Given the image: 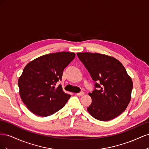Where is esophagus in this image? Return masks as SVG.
<instances>
[{"instance_id": "34e87169", "label": "esophagus", "mask_w": 149, "mask_h": 149, "mask_svg": "<svg viewBox=\"0 0 149 149\" xmlns=\"http://www.w3.org/2000/svg\"><path fill=\"white\" fill-rule=\"evenodd\" d=\"M84 93L83 91H81V92H80V93H77V94H76V95H77V96H83V95H84Z\"/></svg>"}]
</instances>
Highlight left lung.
Segmentation results:
<instances>
[{
	"mask_svg": "<svg viewBox=\"0 0 149 149\" xmlns=\"http://www.w3.org/2000/svg\"><path fill=\"white\" fill-rule=\"evenodd\" d=\"M77 55L96 82V88L88 94L92 102L87 111L101 121L114 119L125 110L131 100V78L114 57L89 52L77 53Z\"/></svg>",
	"mask_w": 149,
	"mask_h": 149,
	"instance_id": "1",
	"label": "left lung"
}]
</instances>
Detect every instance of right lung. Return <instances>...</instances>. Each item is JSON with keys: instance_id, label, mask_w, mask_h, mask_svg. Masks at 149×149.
<instances>
[{"instance_id": "right-lung-1", "label": "right lung", "mask_w": 149, "mask_h": 149, "mask_svg": "<svg viewBox=\"0 0 149 149\" xmlns=\"http://www.w3.org/2000/svg\"><path fill=\"white\" fill-rule=\"evenodd\" d=\"M75 53L67 52L40 56L25 66L18 81L19 94L26 107L34 114L47 117L63 107L71 95L63 91L61 79L65 68L73 60Z\"/></svg>"}]
</instances>
